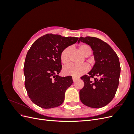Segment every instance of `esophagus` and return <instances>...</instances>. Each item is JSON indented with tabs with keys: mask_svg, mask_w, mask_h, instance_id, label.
Masks as SVG:
<instances>
[{
	"mask_svg": "<svg viewBox=\"0 0 134 134\" xmlns=\"http://www.w3.org/2000/svg\"><path fill=\"white\" fill-rule=\"evenodd\" d=\"M72 80H73L74 82H75V81H76V80H78L79 78H76V77H74V76H72Z\"/></svg>",
	"mask_w": 134,
	"mask_h": 134,
	"instance_id": "esophagus-1",
	"label": "esophagus"
}]
</instances>
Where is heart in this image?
<instances>
[{"instance_id":"1","label":"heart","mask_w":134,"mask_h":134,"mask_svg":"<svg viewBox=\"0 0 134 134\" xmlns=\"http://www.w3.org/2000/svg\"><path fill=\"white\" fill-rule=\"evenodd\" d=\"M79 47L80 51L82 52V54L84 56H88L91 55L92 50L91 46H89L88 44L86 43L81 44ZM70 49V47H68L62 51L60 55V58L63 63L67 64L69 62V52ZM89 69H90V67L87 64H82L80 65L70 64L64 68L63 72L65 75L78 77L86 73Z\"/></svg>"}]
</instances>
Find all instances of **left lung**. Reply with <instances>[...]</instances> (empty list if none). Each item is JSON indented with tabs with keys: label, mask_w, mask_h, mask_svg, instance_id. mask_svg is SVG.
<instances>
[{
	"label": "left lung",
	"mask_w": 134,
	"mask_h": 134,
	"mask_svg": "<svg viewBox=\"0 0 134 134\" xmlns=\"http://www.w3.org/2000/svg\"><path fill=\"white\" fill-rule=\"evenodd\" d=\"M80 41L92 48L95 64L88 75L81 77L84 86L79 92L80 99L88 107H103L114 98L119 86L121 72L119 57L108 43L99 38L80 37L78 43Z\"/></svg>",
	"instance_id": "obj_1"
}]
</instances>
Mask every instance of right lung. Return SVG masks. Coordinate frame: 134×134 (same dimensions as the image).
<instances>
[{
    "instance_id": "1",
    "label": "right lung",
    "mask_w": 134,
    "mask_h": 134,
    "mask_svg": "<svg viewBox=\"0 0 134 134\" xmlns=\"http://www.w3.org/2000/svg\"><path fill=\"white\" fill-rule=\"evenodd\" d=\"M78 38L47 34L36 40L27 52L25 85L28 97L38 106L51 108L63 103L65 93L73 81L71 76H59L62 68L60 55Z\"/></svg>"
}]
</instances>
